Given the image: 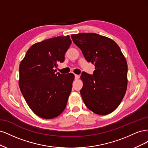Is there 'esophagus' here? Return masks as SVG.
<instances>
[{"instance_id":"obj_1","label":"esophagus","mask_w":148,"mask_h":148,"mask_svg":"<svg viewBox=\"0 0 148 148\" xmlns=\"http://www.w3.org/2000/svg\"><path fill=\"white\" fill-rule=\"evenodd\" d=\"M79 76L78 75H76V74L75 75V79H77L79 78Z\"/></svg>"}]
</instances>
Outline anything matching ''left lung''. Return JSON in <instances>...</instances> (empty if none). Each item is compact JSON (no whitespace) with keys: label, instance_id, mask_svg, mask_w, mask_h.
<instances>
[{"label":"left lung","instance_id":"8db88e82","mask_svg":"<svg viewBox=\"0 0 148 148\" xmlns=\"http://www.w3.org/2000/svg\"><path fill=\"white\" fill-rule=\"evenodd\" d=\"M88 62L95 64L92 75L84 73L80 90L88 108L97 114H109L117 108L127 88L128 66L117 43L96 33L71 36Z\"/></svg>","mask_w":148,"mask_h":148}]
</instances>
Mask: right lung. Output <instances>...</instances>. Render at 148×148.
<instances>
[{
    "mask_svg": "<svg viewBox=\"0 0 148 148\" xmlns=\"http://www.w3.org/2000/svg\"><path fill=\"white\" fill-rule=\"evenodd\" d=\"M71 44L69 35L36 43L20 63V91L30 109L42 119L57 117L66 106L75 76L56 73L54 68L64 62Z\"/></svg>",
    "mask_w": 148,
    "mask_h": 148,
    "instance_id": "1",
    "label": "right lung"
}]
</instances>
